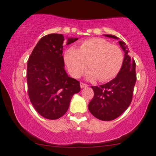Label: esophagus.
I'll return each instance as SVG.
<instances>
[{
	"label": "esophagus",
	"mask_w": 156,
	"mask_h": 156,
	"mask_svg": "<svg viewBox=\"0 0 156 156\" xmlns=\"http://www.w3.org/2000/svg\"><path fill=\"white\" fill-rule=\"evenodd\" d=\"M88 85L87 84H85L83 83H80V87L81 88H85V87H87Z\"/></svg>",
	"instance_id": "esophagus-1"
}]
</instances>
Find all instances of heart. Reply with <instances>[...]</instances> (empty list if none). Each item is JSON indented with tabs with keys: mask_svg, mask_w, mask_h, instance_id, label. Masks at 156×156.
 <instances>
[{
	"mask_svg": "<svg viewBox=\"0 0 156 156\" xmlns=\"http://www.w3.org/2000/svg\"><path fill=\"white\" fill-rule=\"evenodd\" d=\"M69 72L78 78L88 67L86 76L89 80L106 82L118 74L124 62V55L118 46L102 38H91L80 44L79 49L70 48L64 55Z\"/></svg>",
	"mask_w": 156,
	"mask_h": 156,
	"instance_id": "heart-1",
	"label": "heart"
}]
</instances>
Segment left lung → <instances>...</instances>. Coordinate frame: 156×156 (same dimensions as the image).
<instances>
[{
  "instance_id": "obj_1",
  "label": "left lung",
  "mask_w": 156,
  "mask_h": 156,
  "mask_svg": "<svg viewBox=\"0 0 156 156\" xmlns=\"http://www.w3.org/2000/svg\"><path fill=\"white\" fill-rule=\"evenodd\" d=\"M105 35L118 38L115 35ZM119 44L125 55L118 74L105 84L92 86L94 97L88 107L91 114L101 121H112L118 118L129 107L133 98L136 81V63L128 55V48L125 43L120 41Z\"/></svg>"
}]
</instances>
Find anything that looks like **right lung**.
I'll return each instance as SVG.
<instances>
[{
    "label": "right lung",
    "mask_w": 156,
    "mask_h": 156,
    "mask_svg": "<svg viewBox=\"0 0 156 156\" xmlns=\"http://www.w3.org/2000/svg\"><path fill=\"white\" fill-rule=\"evenodd\" d=\"M78 38H68L67 44ZM62 34L42 37L29 56L27 85L29 99L36 112L50 120L62 117L70 100L80 91V82L68 76L64 70Z\"/></svg>",
    "instance_id": "obj_1"
}]
</instances>
